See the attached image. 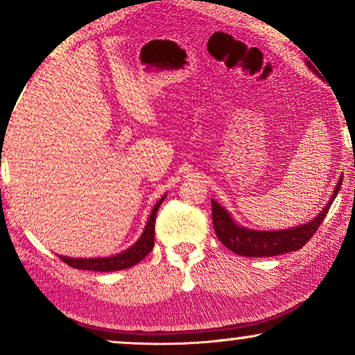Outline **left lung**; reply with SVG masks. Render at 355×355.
I'll use <instances>...</instances> for the list:
<instances>
[{
  "mask_svg": "<svg viewBox=\"0 0 355 355\" xmlns=\"http://www.w3.org/2000/svg\"><path fill=\"white\" fill-rule=\"evenodd\" d=\"M307 66L310 69H313L309 62ZM341 184L343 176L338 179L331 197H329L328 203L320 210L317 216L305 223V225L288 227V230L261 231L241 226L232 220L231 213L225 207H221L216 200H211V218L216 237L227 249L242 257H275L302 249L310 237L315 234V231L318 230V226L323 223L329 207H331L339 189H341Z\"/></svg>",
  "mask_w": 355,
  "mask_h": 355,
  "instance_id": "obj_1",
  "label": "left lung"
}]
</instances>
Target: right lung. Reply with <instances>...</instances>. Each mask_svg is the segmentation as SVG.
<instances>
[{
	"instance_id": "1",
	"label": "right lung",
	"mask_w": 355,
	"mask_h": 355,
	"mask_svg": "<svg viewBox=\"0 0 355 355\" xmlns=\"http://www.w3.org/2000/svg\"><path fill=\"white\" fill-rule=\"evenodd\" d=\"M166 193L155 203L150 218L145 225V230L142 236L139 237L137 242L121 252V254L110 255V257H96V259H76V257H66V255H58L60 259L67 263L72 268L77 270H90V271H118L125 270L130 266L137 265L139 261H142L150 252H152L155 245V218H157V211L159 205H162Z\"/></svg>"
}]
</instances>
